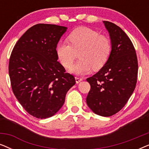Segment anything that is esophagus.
<instances>
[{
	"instance_id": "esophagus-1",
	"label": "esophagus",
	"mask_w": 149,
	"mask_h": 149,
	"mask_svg": "<svg viewBox=\"0 0 149 149\" xmlns=\"http://www.w3.org/2000/svg\"><path fill=\"white\" fill-rule=\"evenodd\" d=\"M75 81H76L77 83H79L81 81H83L82 78H79V77H75Z\"/></svg>"
}]
</instances>
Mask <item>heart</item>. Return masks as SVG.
Returning <instances> with one entry per match:
<instances>
[{
  "label": "heart",
  "instance_id": "heart-1",
  "mask_svg": "<svg viewBox=\"0 0 149 149\" xmlns=\"http://www.w3.org/2000/svg\"><path fill=\"white\" fill-rule=\"evenodd\" d=\"M68 43L59 42L56 46L58 60L66 68L72 66L77 54L81 60L70 69L77 75L87 74L93 69L98 70L107 64L111 56L112 44L107 36L87 27H79L68 35Z\"/></svg>",
  "mask_w": 149,
  "mask_h": 149
}]
</instances>
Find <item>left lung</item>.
<instances>
[{
	"mask_svg": "<svg viewBox=\"0 0 149 149\" xmlns=\"http://www.w3.org/2000/svg\"><path fill=\"white\" fill-rule=\"evenodd\" d=\"M112 44L107 64L87 79L91 85L86 102L93 113L110 117L123 109L133 93L137 82L136 51L125 32L110 22L103 21Z\"/></svg>",
	"mask_w": 149,
	"mask_h": 149,
	"instance_id": "obj_1",
	"label": "left lung"
}]
</instances>
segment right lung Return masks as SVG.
Here are the masks:
<instances>
[{
  "mask_svg": "<svg viewBox=\"0 0 149 149\" xmlns=\"http://www.w3.org/2000/svg\"><path fill=\"white\" fill-rule=\"evenodd\" d=\"M67 27L38 24L15 44L9 64L12 90L30 115L38 119L60 111L66 93L76 82L58 62L56 46Z\"/></svg>",
  "mask_w": 149,
  "mask_h": 149,
  "instance_id": "obj_1",
  "label": "right lung"
}]
</instances>
